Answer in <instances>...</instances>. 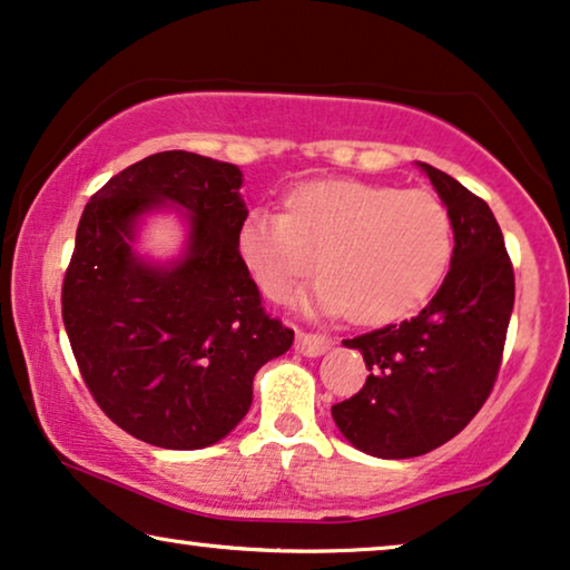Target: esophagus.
Segmentation results:
<instances>
[{
  "label": "esophagus",
  "instance_id": "esophagus-1",
  "mask_svg": "<svg viewBox=\"0 0 570 570\" xmlns=\"http://www.w3.org/2000/svg\"><path fill=\"white\" fill-rule=\"evenodd\" d=\"M333 341L323 333H307V331H297V352L307 354V356H321L325 348H331Z\"/></svg>",
  "mask_w": 570,
  "mask_h": 570
}]
</instances>
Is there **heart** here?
I'll use <instances>...</instances> for the list:
<instances>
[{"label":"heart","mask_w":570,"mask_h":570,"mask_svg":"<svg viewBox=\"0 0 570 570\" xmlns=\"http://www.w3.org/2000/svg\"><path fill=\"white\" fill-rule=\"evenodd\" d=\"M237 253L273 302L292 299L315 271V302L360 325H381L420 307L449 268L453 224L430 189L383 181H305L284 214L255 208L237 229Z\"/></svg>","instance_id":"obj_1"}]
</instances>
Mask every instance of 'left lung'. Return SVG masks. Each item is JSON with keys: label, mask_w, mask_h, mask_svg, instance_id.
Segmentation results:
<instances>
[{"label": "left lung", "mask_w": 570, "mask_h": 570, "mask_svg": "<svg viewBox=\"0 0 570 570\" xmlns=\"http://www.w3.org/2000/svg\"><path fill=\"white\" fill-rule=\"evenodd\" d=\"M453 224L451 271L412 321L346 338L370 375L360 393L331 406L354 449L412 459L456 438L498 381L515 281L503 232L482 197L422 164Z\"/></svg>", "instance_id": "obj_1"}]
</instances>
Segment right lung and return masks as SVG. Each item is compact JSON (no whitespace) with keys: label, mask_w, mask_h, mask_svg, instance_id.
<instances>
[{"label":"right lung","mask_w":570,"mask_h":570,"mask_svg":"<svg viewBox=\"0 0 570 570\" xmlns=\"http://www.w3.org/2000/svg\"><path fill=\"white\" fill-rule=\"evenodd\" d=\"M234 164L164 150L114 174L82 210L62 321L86 389L114 424L171 451L214 445L253 404V377L294 331L263 307L237 253L247 216ZM161 202L190 214L188 255L154 269L129 247Z\"/></svg>","instance_id":"right-lung-1"}]
</instances>
